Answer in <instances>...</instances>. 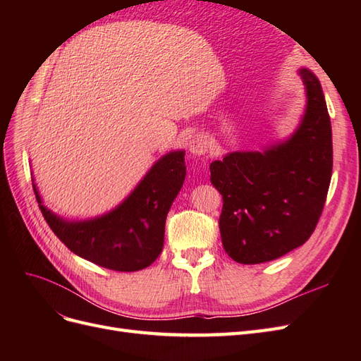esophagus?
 Returning <instances> with one entry per match:
<instances>
[{
  "mask_svg": "<svg viewBox=\"0 0 361 361\" xmlns=\"http://www.w3.org/2000/svg\"><path fill=\"white\" fill-rule=\"evenodd\" d=\"M188 149H190V152L192 154V157H202V155L206 154L207 150H209V140H207V137L203 135V134L194 135L190 140Z\"/></svg>",
  "mask_w": 361,
  "mask_h": 361,
  "instance_id": "34e87169",
  "label": "esophagus"
}]
</instances>
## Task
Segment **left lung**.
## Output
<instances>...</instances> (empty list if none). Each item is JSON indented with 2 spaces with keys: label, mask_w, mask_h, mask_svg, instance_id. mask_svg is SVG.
<instances>
[{
  "label": "left lung",
  "mask_w": 361,
  "mask_h": 361,
  "mask_svg": "<svg viewBox=\"0 0 361 361\" xmlns=\"http://www.w3.org/2000/svg\"><path fill=\"white\" fill-rule=\"evenodd\" d=\"M298 75L307 101L293 134L260 152H231L209 167L224 202L223 247L239 264H264L302 245L324 209L333 171L331 122L319 80L307 68Z\"/></svg>",
  "instance_id": "8db88e82"
}]
</instances>
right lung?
Masks as SVG:
<instances>
[{
  "label": "right lung",
  "mask_w": 361,
  "mask_h": 361,
  "mask_svg": "<svg viewBox=\"0 0 361 361\" xmlns=\"http://www.w3.org/2000/svg\"><path fill=\"white\" fill-rule=\"evenodd\" d=\"M187 167L185 150L161 157L128 197L113 211L89 220H64L43 204L47 223L76 256L106 269L133 272L147 268L161 255L166 218L180 191Z\"/></svg>",
  "instance_id": "1"
}]
</instances>
